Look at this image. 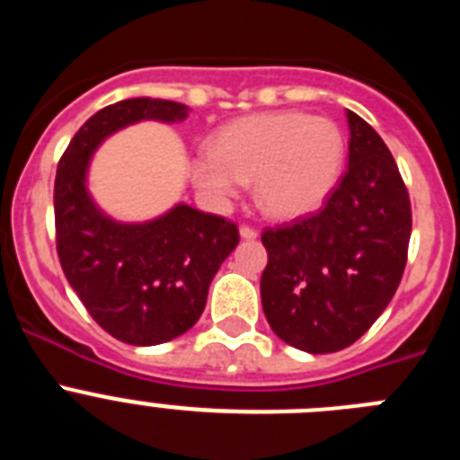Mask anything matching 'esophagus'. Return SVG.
Masks as SVG:
<instances>
[{
	"instance_id": "34e87169",
	"label": "esophagus",
	"mask_w": 460,
	"mask_h": 460,
	"mask_svg": "<svg viewBox=\"0 0 460 460\" xmlns=\"http://www.w3.org/2000/svg\"><path fill=\"white\" fill-rule=\"evenodd\" d=\"M239 237L249 239V242H251V239L258 237V230H253V227H249V226H242V227H239Z\"/></svg>"
}]
</instances>
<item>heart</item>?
Returning <instances> with one entry per match:
<instances>
[{
	"label": "heart",
	"instance_id": "obj_1",
	"mask_svg": "<svg viewBox=\"0 0 460 460\" xmlns=\"http://www.w3.org/2000/svg\"><path fill=\"white\" fill-rule=\"evenodd\" d=\"M343 165L345 136L336 121L283 110L223 126L209 154L190 158L189 177L217 207L233 200L242 184H253L265 217L296 221L327 205Z\"/></svg>",
	"mask_w": 460,
	"mask_h": 460
}]
</instances>
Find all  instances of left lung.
<instances>
[{"label": "left lung", "instance_id": "obj_1", "mask_svg": "<svg viewBox=\"0 0 460 460\" xmlns=\"http://www.w3.org/2000/svg\"><path fill=\"white\" fill-rule=\"evenodd\" d=\"M348 172L323 211L262 234V311L280 341L311 355L355 343L392 302L408 260L412 211L392 152L345 112Z\"/></svg>", "mask_w": 460, "mask_h": 460}]
</instances>
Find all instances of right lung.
Masks as SVG:
<instances>
[{
  "mask_svg": "<svg viewBox=\"0 0 460 460\" xmlns=\"http://www.w3.org/2000/svg\"><path fill=\"white\" fill-rule=\"evenodd\" d=\"M186 117L189 108L174 101H119L84 121L57 165L59 262L89 315L121 343L158 345L189 332L205 311L211 279L239 243L234 223L184 202L152 221L124 223L89 193L92 156L112 133Z\"/></svg>",
  "mask_w": 460,
  "mask_h": 460,
  "instance_id": "add662e5",
  "label": "right lung"
}]
</instances>
